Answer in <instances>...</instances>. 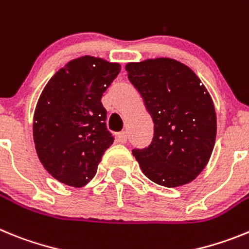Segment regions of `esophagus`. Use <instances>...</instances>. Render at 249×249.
I'll list each match as a JSON object with an SVG mask.
<instances>
[{
	"label": "esophagus",
	"instance_id": "1",
	"mask_svg": "<svg viewBox=\"0 0 249 249\" xmlns=\"http://www.w3.org/2000/svg\"><path fill=\"white\" fill-rule=\"evenodd\" d=\"M127 140V134L126 131H122V133L118 134V142H122V144H125Z\"/></svg>",
	"mask_w": 249,
	"mask_h": 249
}]
</instances>
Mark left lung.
Masks as SVG:
<instances>
[{"mask_svg":"<svg viewBox=\"0 0 249 249\" xmlns=\"http://www.w3.org/2000/svg\"><path fill=\"white\" fill-rule=\"evenodd\" d=\"M154 123V137L133 155L142 173L168 188L185 185L203 172L215 144L217 114L204 84L187 65L170 57L125 65Z\"/></svg>","mask_w":249,"mask_h":249,"instance_id":"obj_1","label":"left lung"}]
</instances>
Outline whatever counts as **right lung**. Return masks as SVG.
Wrapping results in <instances>:
<instances>
[{"label":"right lung","mask_w":249,"mask_h":249,"mask_svg":"<svg viewBox=\"0 0 249 249\" xmlns=\"http://www.w3.org/2000/svg\"><path fill=\"white\" fill-rule=\"evenodd\" d=\"M120 70L118 62L81 56L60 69L41 92L32 124L35 149L60 183L88 184L114 142L101 98Z\"/></svg>","instance_id":"add662e5"}]
</instances>
